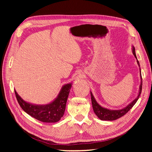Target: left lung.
Segmentation results:
<instances>
[{
    "label": "left lung",
    "mask_w": 152,
    "mask_h": 152,
    "mask_svg": "<svg viewBox=\"0 0 152 152\" xmlns=\"http://www.w3.org/2000/svg\"><path fill=\"white\" fill-rule=\"evenodd\" d=\"M132 53L134 54L135 58L137 59L136 53H135V48L134 46H132ZM137 65L140 66V77H141V84L140 86V91H139V94L137 95V97L133 100L129 104H128L126 107L124 108L121 110H109L107 108H105L104 107H102V106H100L97 102H96L94 97L93 95V93L91 92V102H92V105H93V108L94 112L95 114L97 115V117L101 119L102 121H115L117 118H119L124 116V115L127 113L129 110L132 108L133 106H134L136 103L137 102V99H139L140 94L141 93L142 91V77H141V68L140 63L137 59Z\"/></svg>",
    "instance_id": "left-lung-1"
}]
</instances>
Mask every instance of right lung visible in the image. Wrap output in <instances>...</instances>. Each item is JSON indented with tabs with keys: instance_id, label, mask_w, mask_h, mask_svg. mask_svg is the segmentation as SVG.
Wrapping results in <instances>:
<instances>
[{
	"instance_id": "1",
	"label": "right lung",
	"mask_w": 152,
	"mask_h": 152,
	"mask_svg": "<svg viewBox=\"0 0 152 152\" xmlns=\"http://www.w3.org/2000/svg\"><path fill=\"white\" fill-rule=\"evenodd\" d=\"M72 84L64 85L57 98L48 104H34L26 102L15 91L18 102L21 108L37 120L43 122H57L63 116Z\"/></svg>"
}]
</instances>
